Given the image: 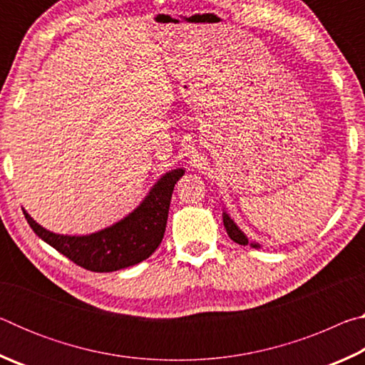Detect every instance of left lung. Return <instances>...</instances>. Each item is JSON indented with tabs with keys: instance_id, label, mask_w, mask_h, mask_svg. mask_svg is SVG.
<instances>
[{
	"instance_id": "8db88e82",
	"label": "left lung",
	"mask_w": 365,
	"mask_h": 365,
	"mask_svg": "<svg viewBox=\"0 0 365 365\" xmlns=\"http://www.w3.org/2000/svg\"><path fill=\"white\" fill-rule=\"evenodd\" d=\"M222 219H224V227H225V230L228 233V237H230L235 243L243 245V246L250 245L251 248H261V245H259V243L250 242L248 237H246V235L242 232V228H240L237 224H235V220L225 211L222 212Z\"/></svg>"
}]
</instances>
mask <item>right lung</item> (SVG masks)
<instances>
[{"label":"right lung","instance_id":"add662e5","mask_svg":"<svg viewBox=\"0 0 365 365\" xmlns=\"http://www.w3.org/2000/svg\"><path fill=\"white\" fill-rule=\"evenodd\" d=\"M185 174L183 168L172 169L153 185L145 200L115 224L90 235H61L46 230L24 215L32 230L49 246L91 272H114L138 264L158 250L164 238L172 191Z\"/></svg>","mask_w":365,"mask_h":365}]
</instances>
